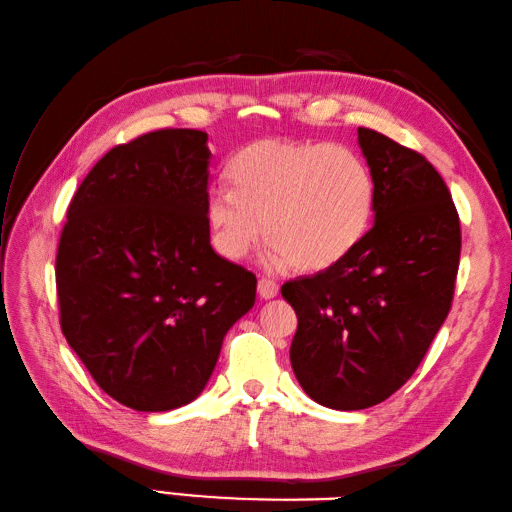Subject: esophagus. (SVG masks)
<instances>
[{
    "label": "esophagus",
    "instance_id": "esophagus-1",
    "mask_svg": "<svg viewBox=\"0 0 512 512\" xmlns=\"http://www.w3.org/2000/svg\"><path fill=\"white\" fill-rule=\"evenodd\" d=\"M257 292H259L261 299H275V296L279 294V283L272 281V279L261 277L259 283H257Z\"/></svg>",
    "mask_w": 512,
    "mask_h": 512
}]
</instances>
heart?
Wrapping results in <instances>:
<instances>
[{
	"label": "heart",
	"instance_id": "heart-1",
	"mask_svg": "<svg viewBox=\"0 0 512 512\" xmlns=\"http://www.w3.org/2000/svg\"><path fill=\"white\" fill-rule=\"evenodd\" d=\"M229 181L233 189H209L205 216L216 251L233 261L264 231L270 261L325 270L362 240L371 220L373 176L344 146L257 141L231 161Z\"/></svg>",
	"mask_w": 512,
	"mask_h": 512
}]
</instances>
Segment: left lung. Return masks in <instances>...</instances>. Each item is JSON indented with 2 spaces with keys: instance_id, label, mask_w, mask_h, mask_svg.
<instances>
[{
  "instance_id": "1",
  "label": "left lung",
  "mask_w": 512,
  "mask_h": 512,
  "mask_svg": "<svg viewBox=\"0 0 512 512\" xmlns=\"http://www.w3.org/2000/svg\"><path fill=\"white\" fill-rule=\"evenodd\" d=\"M375 224L334 266L281 285L299 327L290 362L320 406L364 410L417 371L454 301L460 218L423 154L358 128Z\"/></svg>"
}]
</instances>
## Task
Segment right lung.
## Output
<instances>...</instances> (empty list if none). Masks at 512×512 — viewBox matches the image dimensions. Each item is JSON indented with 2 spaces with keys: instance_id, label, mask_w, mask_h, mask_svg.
Segmentation results:
<instances>
[{
  "instance_id": "obj_1",
  "label": "right lung",
  "mask_w": 512,
  "mask_h": 512,
  "mask_svg": "<svg viewBox=\"0 0 512 512\" xmlns=\"http://www.w3.org/2000/svg\"><path fill=\"white\" fill-rule=\"evenodd\" d=\"M207 133L115 146L69 202L56 253L61 329L106 395L139 412L194 401L257 277L209 244Z\"/></svg>"
}]
</instances>
